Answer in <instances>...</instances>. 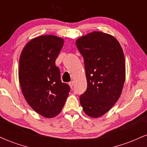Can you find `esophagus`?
<instances>
[{"label": "esophagus", "mask_w": 147, "mask_h": 147, "mask_svg": "<svg viewBox=\"0 0 147 147\" xmlns=\"http://www.w3.org/2000/svg\"><path fill=\"white\" fill-rule=\"evenodd\" d=\"M68 84H69V86H70V88H72V87H73V85H74V82H70Z\"/></svg>", "instance_id": "obj_1"}]
</instances>
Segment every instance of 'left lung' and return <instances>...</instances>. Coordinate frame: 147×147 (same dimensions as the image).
<instances>
[{"instance_id":"1","label":"left lung","mask_w":147,"mask_h":147,"mask_svg":"<svg viewBox=\"0 0 147 147\" xmlns=\"http://www.w3.org/2000/svg\"><path fill=\"white\" fill-rule=\"evenodd\" d=\"M77 48L84 59L87 89L79 97L90 117L106 113L120 97L126 77L123 50L112 35L94 31L77 38Z\"/></svg>"}]
</instances>
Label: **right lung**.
<instances>
[{"label":"right lung","instance_id":"right-lung-1","mask_svg":"<svg viewBox=\"0 0 147 147\" xmlns=\"http://www.w3.org/2000/svg\"><path fill=\"white\" fill-rule=\"evenodd\" d=\"M64 43L63 38L45 34L25 45L19 59L18 80L22 93L30 107L46 118L58 115L63 109L70 86L61 81L55 65Z\"/></svg>","mask_w":147,"mask_h":147}]
</instances>
